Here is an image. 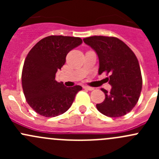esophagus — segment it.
<instances>
[{
	"mask_svg": "<svg viewBox=\"0 0 159 159\" xmlns=\"http://www.w3.org/2000/svg\"><path fill=\"white\" fill-rule=\"evenodd\" d=\"M84 89L86 90H89V91H93L94 90V88L92 87H89V86H84Z\"/></svg>",
	"mask_w": 159,
	"mask_h": 159,
	"instance_id": "obj_1",
	"label": "esophagus"
}]
</instances>
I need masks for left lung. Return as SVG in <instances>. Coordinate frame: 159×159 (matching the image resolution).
Returning <instances> with one entry per match:
<instances>
[{"mask_svg":"<svg viewBox=\"0 0 159 159\" xmlns=\"http://www.w3.org/2000/svg\"><path fill=\"white\" fill-rule=\"evenodd\" d=\"M98 54V74H110V92L105 93L103 102L97 104L102 114L118 118L131 111L140 97L142 78L140 66L135 54L129 46L115 37L92 36L83 39Z\"/></svg>","mask_w":159,"mask_h":159,"instance_id":"left-lung-1","label":"left lung"}]
</instances>
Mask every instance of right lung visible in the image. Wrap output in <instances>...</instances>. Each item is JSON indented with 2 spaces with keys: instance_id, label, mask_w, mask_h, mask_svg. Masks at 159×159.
Wrapping results in <instances>:
<instances>
[{
  "instance_id": "1",
  "label": "right lung",
  "mask_w": 159,
  "mask_h": 159,
  "mask_svg": "<svg viewBox=\"0 0 159 159\" xmlns=\"http://www.w3.org/2000/svg\"><path fill=\"white\" fill-rule=\"evenodd\" d=\"M82 43L80 38L51 35L38 41L27 55L22 70V88L28 105L39 115L55 117L71 106L81 86L65 87L55 75L70 50Z\"/></svg>"
}]
</instances>
